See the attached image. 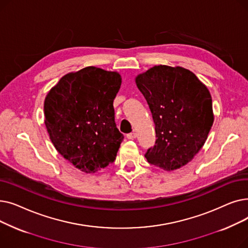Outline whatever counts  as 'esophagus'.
I'll return each instance as SVG.
<instances>
[{
  "mask_svg": "<svg viewBox=\"0 0 248 248\" xmlns=\"http://www.w3.org/2000/svg\"><path fill=\"white\" fill-rule=\"evenodd\" d=\"M126 138H127L128 140H134V139L137 138V134H136V133H131V134L126 135Z\"/></svg>",
  "mask_w": 248,
  "mask_h": 248,
  "instance_id": "obj_1",
  "label": "esophagus"
}]
</instances>
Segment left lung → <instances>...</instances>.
Instances as JSON below:
<instances>
[{
  "label": "left lung",
  "instance_id": "obj_1",
  "mask_svg": "<svg viewBox=\"0 0 248 248\" xmlns=\"http://www.w3.org/2000/svg\"><path fill=\"white\" fill-rule=\"evenodd\" d=\"M151 109L155 145L145 157L165 171L193 160L204 146L214 122L209 90L192 71L155 65L136 77Z\"/></svg>",
  "mask_w": 248,
  "mask_h": 248
}]
</instances>
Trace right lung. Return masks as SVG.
I'll return each mask as SVG.
<instances>
[{
    "instance_id": "1",
    "label": "right lung",
    "mask_w": 248,
    "mask_h": 248,
    "mask_svg": "<svg viewBox=\"0 0 248 248\" xmlns=\"http://www.w3.org/2000/svg\"><path fill=\"white\" fill-rule=\"evenodd\" d=\"M122 76L88 66L65 74L44 101L45 125L62 157L85 173L111 164L124 135L114 123L113 99Z\"/></svg>"
}]
</instances>
